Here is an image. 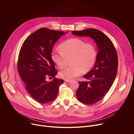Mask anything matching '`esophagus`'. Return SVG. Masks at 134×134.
<instances>
[{"instance_id":"1","label":"esophagus","mask_w":134,"mask_h":134,"mask_svg":"<svg viewBox=\"0 0 134 134\" xmlns=\"http://www.w3.org/2000/svg\"><path fill=\"white\" fill-rule=\"evenodd\" d=\"M65 81L66 82H68V83H69L71 82V80H65Z\"/></svg>"}]
</instances>
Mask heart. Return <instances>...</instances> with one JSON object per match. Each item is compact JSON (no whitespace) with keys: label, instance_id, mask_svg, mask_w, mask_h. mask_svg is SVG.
<instances>
[{"label":"heart","instance_id":"1","mask_svg":"<svg viewBox=\"0 0 134 134\" xmlns=\"http://www.w3.org/2000/svg\"><path fill=\"white\" fill-rule=\"evenodd\" d=\"M60 51L51 52L52 62L59 68H63L67 59H70V65L59 73L60 77L65 80H71L81 75L84 71H90L96 62L98 52L92 43H86L78 37L69 39L59 46Z\"/></svg>","mask_w":134,"mask_h":134}]
</instances>
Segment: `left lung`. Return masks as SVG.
Returning <instances> with one entry per match:
<instances>
[{"label":"left lung","instance_id":"left-lung-1","mask_svg":"<svg viewBox=\"0 0 134 134\" xmlns=\"http://www.w3.org/2000/svg\"><path fill=\"white\" fill-rule=\"evenodd\" d=\"M76 36H89L97 44L98 53L93 68L84 75L88 82H79L76 97L82 103L93 104L105 96L113 84L118 70V57L113 44L103 32L95 29L73 31Z\"/></svg>","mask_w":134,"mask_h":134}]
</instances>
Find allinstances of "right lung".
Masks as SVG:
<instances>
[{"instance_id": "add662e5", "label": "right lung", "mask_w": 134, "mask_h": 134, "mask_svg": "<svg viewBox=\"0 0 134 134\" xmlns=\"http://www.w3.org/2000/svg\"><path fill=\"white\" fill-rule=\"evenodd\" d=\"M68 32H66L67 33ZM63 31L41 28L31 34L24 41L20 51L17 69L31 97L40 103L54 100L59 93L63 80L55 78L57 74L51 54L55 43ZM51 76L50 82L45 79Z\"/></svg>"}]
</instances>
